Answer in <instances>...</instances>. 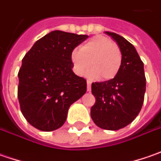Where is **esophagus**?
Masks as SVG:
<instances>
[{
  "label": "esophagus",
  "instance_id": "34e87169",
  "mask_svg": "<svg viewBox=\"0 0 161 161\" xmlns=\"http://www.w3.org/2000/svg\"><path fill=\"white\" fill-rule=\"evenodd\" d=\"M91 82L89 80H87V91L88 92H91Z\"/></svg>",
  "mask_w": 161,
  "mask_h": 161
}]
</instances>
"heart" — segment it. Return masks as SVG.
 <instances>
[{"label": "heart", "mask_w": 161, "mask_h": 161, "mask_svg": "<svg viewBox=\"0 0 161 161\" xmlns=\"http://www.w3.org/2000/svg\"><path fill=\"white\" fill-rule=\"evenodd\" d=\"M74 71L82 75L91 65L88 75L92 78L101 76L103 80L114 78L119 73L121 63V51L112 40L97 36L85 42L80 49H75L71 55Z\"/></svg>", "instance_id": "b5f03b06"}]
</instances>
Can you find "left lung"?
Returning a JSON list of instances; mask_svg holds the SVG:
<instances>
[{
  "instance_id": "left-lung-1",
  "label": "left lung",
  "mask_w": 161,
  "mask_h": 161,
  "mask_svg": "<svg viewBox=\"0 0 161 161\" xmlns=\"http://www.w3.org/2000/svg\"><path fill=\"white\" fill-rule=\"evenodd\" d=\"M118 43L122 63L117 75L92 84L96 102L91 108L94 124L106 130H119L136 119L141 110L146 90L143 63L135 46L124 37L105 32Z\"/></svg>"
}]
</instances>
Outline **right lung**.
Segmentation results:
<instances>
[{
    "label": "right lung",
    "instance_id": "right-lung-1",
    "mask_svg": "<svg viewBox=\"0 0 161 161\" xmlns=\"http://www.w3.org/2000/svg\"><path fill=\"white\" fill-rule=\"evenodd\" d=\"M88 38L55 30L35 42L19 71L18 97L27 122L41 131L65 123L72 103L86 92V80L73 72L72 52Z\"/></svg>",
    "mask_w": 161,
    "mask_h": 161
}]
</instances>
